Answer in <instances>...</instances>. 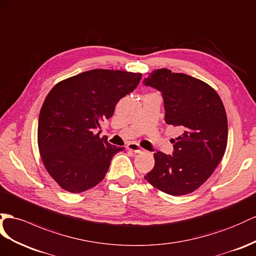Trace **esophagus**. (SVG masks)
Segmentation results:
<instances>
[{
	"label": "esophagus",
	"mask_w": 256,
	"mask_h": 256,
	"mask_svg": "<svg viewBox=\"0 0 256 256\" xmlns=\"http://www.w3.org/2000/svg\"><path fill=\"white\" fill-rule=\"evenodd\" d=\"M126 148L128 150H130V152H134L135 154H140V152H144V149L140 145H137V144H135V142L128 144V145L126 146Z\"/></svg>",
	"instance_id": "1"
}]
</instances>
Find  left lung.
Here are the masks:
<instances>
[{
    "instance_id": "8db88e82",
    "label": "left lung",
    "mask_w": 256,
    "mask_h": 256,
    "mask_svg": "<svg viewBox=\"0 0 256 256\" xmlns=\"http://www.w3.org/2000/svg\"><path fill=\"white\" fill-rule=\"evenodd\" d=\"M142 83L163 97L166 122L178 128L173 154L156 152L146 176L159 190L172 196L194 192L212 175L227 146V116L218 94L198 78L166 68L149 74Z\"/></svg>"
}]
</instances>
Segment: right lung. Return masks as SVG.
<instances>
[{"mask_svg": "<svg viewBox=\"0 0 256 256\" xmlns=\"http://www.w3.org/2000/svg\"><path fill=\"white\" fill-rule=\"evenodd\" d=\"M142 74L94 69L57 83L38 116V144L48 174L64 190L78 194L100 182L124 147L100 138L121 98L132 93Z\"/></svg>", "mask_w": 256, "mask_h": 256, "instance_id": "right-lung-1", "label": "right lung"}]
</instances>
